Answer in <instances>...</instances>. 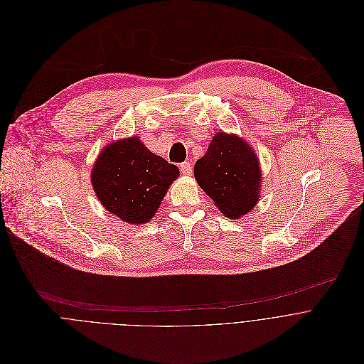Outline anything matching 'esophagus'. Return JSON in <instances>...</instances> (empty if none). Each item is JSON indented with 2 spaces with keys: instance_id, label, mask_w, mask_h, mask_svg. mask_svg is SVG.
Listing matches in <instances>:
<instances>
[{
  "instance_id": "34e87169",
  "label": "esophagus",
  "mask_w": 364,
  "mask_h": 364,
  "mask_svg": "<svg viewBox=\"0 0 364 364\" xmlns=\"http://www.w3.org/2000/svg\"><path fill=\"white\" fill-rule=\"evenodd\" d=\"M179 169H181V173H182V175H186V176L192 175V165H191L189 162H183V164H181Z\"/></svg>"
}]
</instances>
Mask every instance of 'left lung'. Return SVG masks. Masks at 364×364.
<instances>
[{"mask_svg":"<svg viewBox=\"0 0 364 364\" xmlns=\"http://www.w3.org/2000/svg\"><path fill=\"white\" fill-rule=\"evenodd\" d=\"M193 175L203 192L231 220L237 221L258 202V158L250 144L235 134H215L203 158L196 161Z\"/></svg>","mask_w":364,"mask_h":364,"instance_id":"obj_1","label":"left lung"}]
</instances>
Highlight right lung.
Returning a JSON list of instances; mask_svg holds the SVG:
<instances>
[{
  "label": "right lung",
  "instance_id": "add662e5",
  "mask_svg": "<svg viewBox=\"0 0 364 364\" xmlns=\"http://www.w3.org/2000/svg\"><path fill=\"white\" fill-rule=\"evenodd\" d=\"M179 169L152 154L137 136L120 139L100 152L92 185L102 205L127 224L151 221Z\"/></svg>",
  "mask_w": 364,
  "mask_h": 364
}]
</instances>
